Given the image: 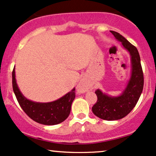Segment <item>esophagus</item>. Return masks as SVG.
Returning a JSON list of instances; mask_svg holds the SVG:
<instances>
[{"mask_svg": "<svg viewBox=\"0 0 156 156\" xmlns=\"http://www.w3.org/2000/svg\"><path fill=\"white\" fill-rule=\"evenodd\" d=\"M77 91L79 93H84L86 91V83L83 80H81L79 83H78V87H77Z\"/></svg>", "mask_w": 156, "mask_h": 156, "instance_id": "34e87169", "label": "esophagus"}]
</instances>
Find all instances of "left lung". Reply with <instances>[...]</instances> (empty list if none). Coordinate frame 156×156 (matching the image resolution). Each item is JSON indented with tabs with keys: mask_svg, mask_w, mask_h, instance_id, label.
Segmentation results:
<instances>
[{
	"mask_svg": "<svg viewBox=\"0 0 156 156\" xmlns=\"http://www.w3.org/2000/svg\"><path fill=\"white\" fill-rule=\"evenodd\" d=\"M115 39L130 54L132 73L125 89L119 96L112 97L97 89V101L92 107V112L99 119L115 121L124 118L133 110L142 92L144 86L143 72L137 48L124 37L115 31H110Z\"/></svg>",
	"mask_w": 156,
	"mask_h": 156,
	"instance_id": "1",
	"label": "left lung"
}]
</instances>
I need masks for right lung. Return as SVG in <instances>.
I'll use <instances>...</instances> for the list:
<instances>
[{"instance_id":"obj_1","label":"right lung","mask_w":156,"mask_h":156,"mask_svg":"<svg viewBox=\"0 0 156 156\" xmlns=\"http://www.w3.org/2000/svg\"><path fill=\"white\" fill-rule=\"evenodd\" d=\"M13 90L17 101L27 115L37 123L44 125H56L67 119L71 105L76 97V89L51 102H37L30 100L22 94L15 78V67L12 72Z\"/></svg>"}]
</instances>
